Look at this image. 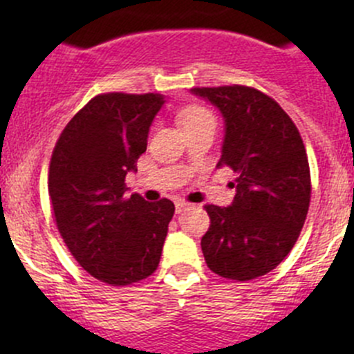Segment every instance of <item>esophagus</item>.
<instances>
[{"label":"esophagus","instance_id":"esophagus-1","mask_svg":"<svg viewBox=\"0 0 354 354\" xmlns=\"http://www.w3.org/2000/svg\"><path fill=\"white\" fill-rule=\"evenodd\" d=\"M188 205H190V203H187L185 200H176V202H174V207H176V214L183 212L185 209H188Z\"/></svg>","mask_w":354,"mask_h":354}]
</instances>
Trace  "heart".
Instances as JSON below:
<instances>
[{
	"label": "heart",
	"mask_w": 354,
	"mask_h": 354,
	"mask_svg": "<svg viewBox=\"0 0 354 354\" xmlns=\"http://www.w3.org/2000/svg\"><path fill=\"white\" fill-rule=\"evenodd\" d=\"M180 120H181V124H183V128H188V127H194V124L203 123V121L214 120V118L212 114H210L205 108H202V106L192 104V106H187V108L181 111Z\"/></svg>",
	"instance_id": "b5f03b06"
}]
</instances>
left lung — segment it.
<instances>
[{
	"label": "left lung",
	"mask_w": 354,
	"mask_h": 354,
	"mask_svg": "<svg viewBox=\"0 0 354 354\" xmlns=\"http://www.w3.org/2000/svg\"><path fill=\"white\" fill-rule=\"evenodd\" d=\"M190 92L223 114L217 166L238 174L231 205H205L210 227L200 245L207 267L234 281L266 276L291 252L308 214L310 167L298 128L257 88L227 85Z\"/></svg>",
	"instance_id": "1"
}]
</instances>
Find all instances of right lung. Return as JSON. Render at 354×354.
<instances>
[{"label": "right lung", "mask_w": 354, "mask_h": 354, "mask_svg": "<svg viewBox=\"0 0 354 354\" xmlns=\"http://www.w3.org/2000/svg\"><path fill=\"white\" fill-rule=\"evenodd\" d=\"M160 94L95 95L66 124L49 164L56 226L71 255L95 279L127 286L151 276L174 203L124 197L128 173L147 151Z\"/></svg>", "instance_id": "right-lung-1"}]
</instances>
